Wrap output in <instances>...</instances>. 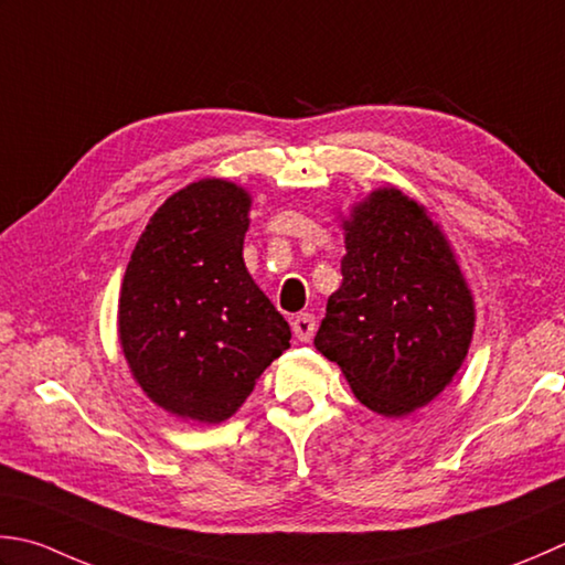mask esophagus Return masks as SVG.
Segmentation results:
<instances>
[{
    "mask_svg": "<svg viewBox=\"0 0 565 565\" xmlns=\"http://www.w3.org/2000/svg\"><path fill=\"white\" fill-rule=\"evenodd\" d=\"M291 328H294V335H296L298 340L308 342V340L313 338V333H316V318H313L311 313H298V316L294 318Z\"/></svg>",
    "mask_w": 565,
    "mask_h": 565,
    "instance_id": "1",
    "label": "esophagus"
}]
</instances>
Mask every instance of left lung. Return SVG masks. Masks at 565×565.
<instances>
[{
    "instance_id": "obj_1",
    "label": "left lung",
    "mask_w": 565,
    "mask_h": 565,
    "mask_svg": "<svg viewBox=\"0 0 565 565\" xmlns=\"http://www.w3.org/2000/svg\"><path fill=\"white\" fill-rule=\"evenodd\" d=\"M342 284L313 345L374 414L406 416L456 377L475 303L450 242L399 188H380L348 220Z\"/></svg>"
}]
</instances>
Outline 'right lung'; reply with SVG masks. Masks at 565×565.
<instances>
[{
  "instance_id": "right-lung-1",
  "label": "right lung",
  "mask_w": 565,
  "mask_h": 565,
  "mask_svg": "<svg viewBox=\"0 0 565 565\" xmlns=\"http://www.w3.org/2000/svg\"><path fill=\"white\" fill-rule=\"evenodd\" d=\"M252 198L203 179L141 232L119 291V345L137 384L173 416L220 424L289 348L291 328L249 276Z\"/></svg>"
}]
</instances>
